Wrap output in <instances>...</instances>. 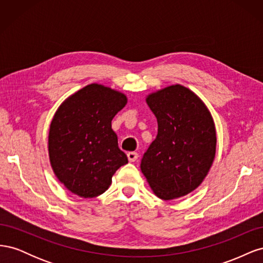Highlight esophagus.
<instances>
[{
  "label": "esophagus",
  "instance_id": "esophagus-1",
  "mask_svg": "<svg viewBox=\"0 0 263 263\" xmlns=\"http://www.w3.org/2000/svg\"><path fill=\"white\" fill-rule=\"evenodd\" d=\"M127 157H128V160L130 162H134V161H136L137 159H138V154L135 153V151H130V153L127 154Z\"/></svg>",
  "mask_w": 263,
  "mask_h": 263
}]
</instances>
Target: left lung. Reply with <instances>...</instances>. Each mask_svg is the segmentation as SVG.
<instances>
[{
	"instance_id": "8db88e82",
	"label": "left lung",
	"mask_w": 263,
	"mask_h": 263,
	"mask_svg": "<svg viewBox=\"0 0 263 263\" xmlns=\"http://www.w3.org/2000/svg\"><path fill=\"white\" fill-rule=\"evenodd\" d=\"M157 117L158 135L141 159L140 169L161 200L184 196L201 184L216 153V129L209 108L181 84L146 98Z\"/></svg>"
}]
</instances>
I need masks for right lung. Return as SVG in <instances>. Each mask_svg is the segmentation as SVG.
Masks as SVG:
<instances>
[{
    "label": "right lung",
    "mask_w": 263,
    "mask_h": 263,
    "mask_svg": "<svg viewBox=\"0 0 263 263\" xmlns=\"http://www.w3.org/2000/svg\"><path fill=\"white\" fill-rule=\"evenodd\" d=\"M126 104L122 92L92 83L57 109L49 128V159L70 192L84 198L101 195L116 170L128 162L112 129V119Z\"/></svg>",
    "instance_id": "right-lung-1"
}]
</instances>
